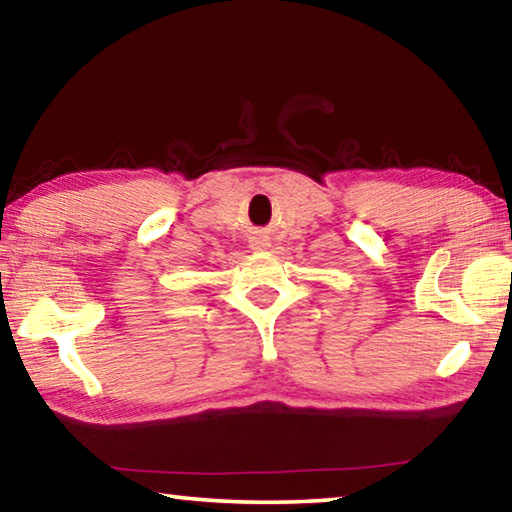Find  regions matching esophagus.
Returning <instances> with one entry per match:
<instances>
[{"mask_svg":"<svg viewBox=\"0 0 512 512\" xmlns=\"http://www.w3.org/2000/svg\"><path fill=\"white\" fill-rule=\"evenodd\" d=\"M253 248H257V250H262L264 246H259V244H253Z\"/></svg>","mask_w":512,"mask_h":512,"instance_id":"obj_1","label":"esophagus"}]
</instances>
